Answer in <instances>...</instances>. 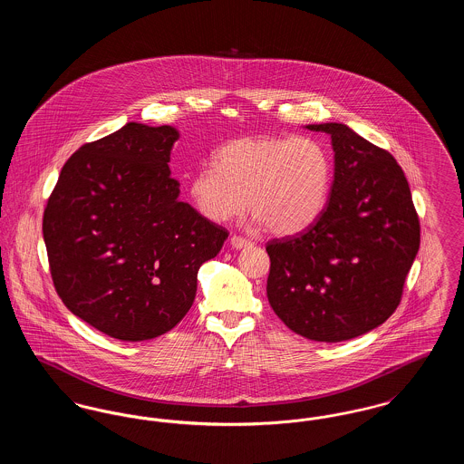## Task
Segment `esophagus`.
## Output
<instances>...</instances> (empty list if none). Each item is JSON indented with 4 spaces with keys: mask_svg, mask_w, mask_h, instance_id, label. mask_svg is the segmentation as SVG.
I'll return each instance as SVG.
<instances>
[{
    "mask_svg": "<svg viewBox=\"0 0 464 464\" xmlns=\"http://www.w3.org/2000/svg\"><path fill=\"white\" fill-rule=\"evenodd\" d=\"M231 245H233V248H245V246H250L252 242L243 238V237H238V235H233L231 237Z\"/></svg>",
    "mask_w": 464,
    "mask_h": 464,
    "instance_id": "obj_1",
    "label": "esophagus"
}]
</instances>
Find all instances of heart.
<instances>
[{"label": "heart", "instance_id": "obj_1", "mask_svg": "<svg viewBox=\"0 0 464 464\" xmlns=\"http://www.w3.org/2000/svg\"><path fill=\"white\" fill-rule=\"evenodd\" d=\"M331 151L304 135L233 139L216 151L214 165L197 169L188 193L199 214L229 221L248 203L254 221L276 235H294L316 221L331 197Z\"/></svg>", "mask_w": 464, "mask_h": 464}]
</instances>
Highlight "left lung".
<instances>
[{"label":"left lung","instance_id":"8db88e82","mask_svg":"<svg viewBox=\"0 0 464 464\" xmlns=\"http://www.w3.org/2000/svg\"><path fill=\"white\" fill-rule=\"evenodd\" d=\"M306 129L331 135V197L306 229L267 242L266 292L290 331L339 343L395 313L420 250V218L403 170L386 150L343 123Z\"/></svg>","mask_w":464,"mask_h":464}]
</instances>
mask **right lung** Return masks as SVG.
<instances>
[{
    "instance_id": "obj_1",
    "label": "right lung",
    "mask_w": 464,
    "mask_h": 464,
    "mask_svg": "<svg viewBox=\"0 0 464 464\" xmlns=\"http://www.w3.org/2000/svg\"><path fill=\"white\" fill-rule=\"evenodd\" d=\"M176 129L127 123L66 161L44 214L53 287L66 308L120 341L172 331L197 295L199 266L227 229L179 199Z\"/></svg>"
}]
</instances>
